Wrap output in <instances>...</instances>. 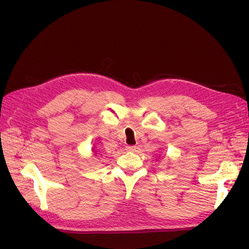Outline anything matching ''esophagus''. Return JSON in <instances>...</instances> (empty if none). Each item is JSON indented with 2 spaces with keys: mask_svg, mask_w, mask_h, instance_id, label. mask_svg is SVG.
I'll use <instances>...</instances> for the list:
<instances>
[{
  "mask_svg": "<svg viewBox=\"0 0 249 249\" xmlns=\"http://www.w3.org/2000/svg\"><path fill=\"white\" fill-rule=\"evenodd\" d=\"M138 147L137 146H135V145H129V146H126V150L127 152H136V149H137Z\"/></svg>",
  "mask_w": 249,
  "mask_h": 249,
  "instance_id": "34e87169",
  "label": "esophagus"
}]
</instances>
